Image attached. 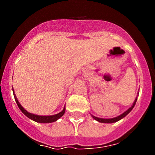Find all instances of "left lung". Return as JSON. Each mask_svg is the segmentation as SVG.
Here are the masks:
<instances>
[{"label":"left lung","mask_w":155,"mask_h":155,"mask_svg":"<svg viewBox=\"0 0 155 155\" xmlns=\"http://www.w3.org/2000/svg\"><path fill=\"white\" fill-rule=\"evenodd\" d=\"M140 91V90H139ZM139 96V92L137 93V97H136L135 101H134V102L133 103V105L131 106V107H130L129 109H127V110H126L125 112H123L122 114H121L120 115H118V116L117 117H115V118H98V117H96V116H94L93 115H91H91L92 118H94V120H96V121H97L98 122H101V123H107V124H111V123H115V122H117V121H120L121 119H122L123 118H124V117L126 116L127 114H129L130 112V111L132 110L133 108L134 107V106H135L136 103H137V97H138Z\"/></svg>","instance_id":"8db88e82"}]
</instances>
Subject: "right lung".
<instances>
[{"mask_svg":"<svg viewBox=\"0 0 155 155\" xmlns=\"http://www.w3.org/2000/svg\"><path fill=\"white\" fill-rule=\"evenodd\" d=\"M12 92H13V95H14V98H15V101L16 102L17 105H18V108L20 109V110L23 112L25 115L28 117V118H30V119L33 120L34 121H36V122L38 123H44V124H46V123H51V122H54L57 120H58L61 117L63 116V115L64 114L65 110V106L64 107L63 110L61 112H60L59 113L55 114V115H35V114L31 113V112H28L26 109H25V108L22 107V106L20 104V103L18 102V99H17L16 96H15V93H14V90L12 88Z\"/></svg>","mask_w":155,"mask_h":155,"instance_id":"obj_1","label":"right lung"}]
</instances>
